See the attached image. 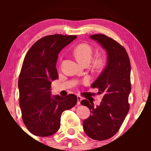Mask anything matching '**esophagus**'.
Masks as SVG:
<instances>
[{"label":"esophagus","mask_w":151,"mask_h":151,"mask_svg":"<svg viewBox=\"0 0 151 151\" xmlns=\"http://www.w3.org/2000/svg\"><path fill=\"white\" fill-rule=\"evenodd\" d=\"M81 101H82V97L80 96H77V104H80Z\"/></svg>","instance_id":"esophagus-1"}]
</instances>
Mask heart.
<instances>
[{"label": "heart", "instance_id": "obj_1", "mask_svg": "<svg viewBox=\"0 0 151 151\" xmlns=\"http://www.w3.org/2000/svg\"><path fill=\"white\" fill-rule=\"evenodd\" d=\"M74 55L79 63L81 64L89 63L93 56V48L89 45L80 44L76 46L74 49ZM104 63V59L102 57L97 58L96 63L97 65L102 66Z\"/></svg>", "mask_w": 151, "mask_h": 151}]
</instances>
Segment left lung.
<instances>
[{
	"instance_id": "1",
	"label": "left lung",
	"mask_w": 151,
	"mask_h": 151,
	"mask_svg": "<svg viewBox=\"0 0 151 151\" xmlns=\"http://www.w3.org/2000/svg\"><path fill=\"white\" fill-rule=\"evenodd\" d=\"M106 50V66L91 85L102 94L100 105L85 99L81 103L91 114L83 121V129L94 140H104L115 134L129 111L128 103L131 91V63L125 48L111 38L103 34L90 36Z\"/></svg>"
}]
</instances>
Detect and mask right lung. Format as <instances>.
I'll return each mask as SVG.
<instances>
[{"label": "right lung", "instance_id": "right-lung-1", "mask_svg": "<svg viewBox=\"0 0 151 151\" xmlns=\"http://www.w3.org/2000/svg\"><path fill=\"white\" fill-rule=\"evenodd\" d=\"M77 37L55 34L37 40L28 51L19 78V104L28 130L38 137L52 135L60 128L63 112L75 105L77 97L51 96L50 85L58 78V55Z\"/></svg>", "mask_w": 151, "mask_h": 151}]
</instances>
